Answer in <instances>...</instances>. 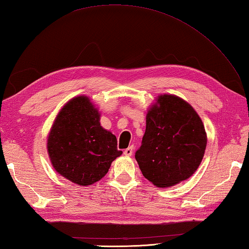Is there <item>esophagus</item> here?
Returning a JSON list of instances; mask_svg holds the SVG:
<instances>
[{"mask_svg": "<svg viewBox=\"0 0 249 249\" xmlns=\"http://www.w3.org/2000/svg\"><path fill=\"white\" fill-rule=\"evenodd\" d=\"M133 152H134V147H133V145H130V147H128L127 149L124 150V154L127 155V157H130V155L133 154Z\"/></svg>", "mask_w": 249, "mask_h": 249, "instance_id": "esophagus-1", "label": "esophagus"}]
</instances>
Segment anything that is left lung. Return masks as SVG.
Returning a JSON list of instances; mask_svg holds the SVG:
<instances>
[{
	"mask_svg": "<svg viewBox=\"0 0 249 249\" xmlns=\"http://www.w3.org/2000/svg\"><path fill=\"white\" fill-rule=\"evenodd\" d=\"M145 133L135 158L141 173L159 188L191 177L201 164L207 138L203 122L188 102L160 95L148 111Z\"/></svg>",
	"mask_w": 249,
	"mask_h": 249,
	"instance_id": "left-lung-1",
	"label": "left lung"
}]
</instances>
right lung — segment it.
<instances>
[{
	"label": "right lung",
	"instance_id": "add662e5",
	"mask_svg": "<svg viewBox=\"0 0 249 249\" xmlns=\"http://www.w3.org/2000/svg\"><path fill=\"white\" fill-rule=\"evenodd\" d=\"M90 100L76 97L57 115L47 139L51 162L58 174L79 186H89L108 173L120 157L118 140L100 126Z\"/></svg>",
	"mask_w": 249,
	"mask_h": 249
}]
</instances>
